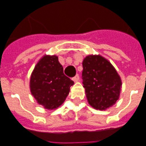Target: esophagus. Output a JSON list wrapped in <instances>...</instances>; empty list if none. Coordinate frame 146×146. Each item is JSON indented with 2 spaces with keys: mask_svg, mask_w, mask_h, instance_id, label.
Listing matches in <instances>:
<instances>
[{
  "mask_svg": "<svg viewBox=\"0 0 146 146\" xmlns=\"http://www.w3.org/2000/svg\"><path fill=\"white\" fill-rule=\"evenodd\" d=\"M79 79H80V77H79V75H78V74H76V76H74V77H73V81H75V82L78 81Z\"/></svg>",
  "mask_w": 146,
  "mask_h": 146,
  "instance_id": "esophagus-1",
  "label": "esophagus"
}]
</instances>
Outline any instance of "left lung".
I'll return each instance as SVG.
<instances>
[{
    "label": "left lung",
    "mask_w": 146,
    "mask_h": 146,
    "mask_svg": "<svg viewBox=\"0 0 146 146\" xmlns=\"http://www.w3.org/2000/svg\"><path fill=\"white\" fill-rule=\"evenodd\" d=\"M84 88L88 104L97 110H106L119 100L122 80L108 60L100 55H88L83 62Z\"/></svg>",
    "instance_id": "1"
}]
</instances>
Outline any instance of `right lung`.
Masks as SVG:
<instances>
[{"mask_svg":"<svg viewBox=\"0 0 146 146\" xmlns=\"http://www.w3.org/2000/svg\"><path fill=\"white\" fill-rule=\"evenodd\" d=\"M73 84L63 73L57 56L45 55L38 62L31 75V93L38 104L53 110L64 103Z\"/></svg>","mask_w":146,"mask_h":146,"instance_id":"1","label":"right lung"}]
</instances>
